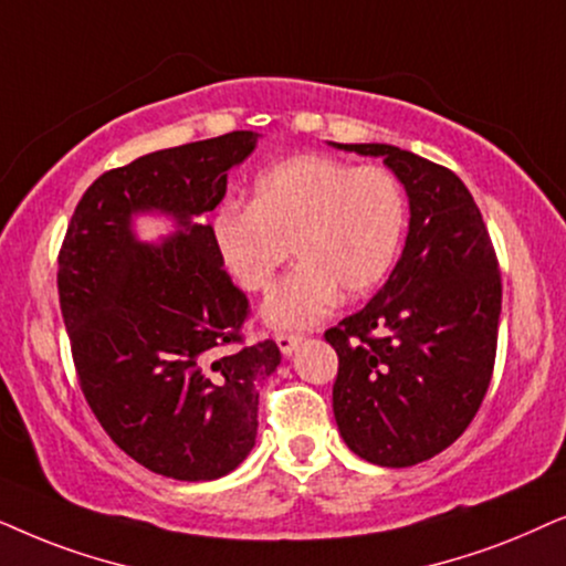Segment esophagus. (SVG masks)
Segmentation results:
<instances>
[{"label":"esophagus","instance_id":"1","mask_svg":"<svg viewBox=\"0 0 566 566\" xmlns=\"http://www.w3.org/2000/svg\"><path fill=\"white\" fill-rule=\"evenodd\" d=\"M303 342V334H287V331H282V334H276V344L279 349H282L284 354H292L295 352V346Z\"/></svg>","mask_w":566,"mask_h":566}]
</instances>
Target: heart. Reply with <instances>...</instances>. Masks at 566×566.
<instances>
[{
    "instance_id": "1",
    "label": "heart",
    "mask_w": 566,
    "mask_h": 566,
    "mask_svg": "<svg viewBox=\"0 0 566 566\" xmlns=\"http://www.w3.org/2000/svg\"><path fill=\"white\" fill-rule=\"evenodd\" d=\"M406 232V193L394 172L326 155H295L253 184L251 207L228 205L214 240L232 279L251 295L274 287L292 248L300 266L263 305L274 328H307L342 292L365 297L390 274Z\"/></svg>"
}]
</instances>
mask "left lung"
I'll list each match as a JSON object with an SVG mask.
<instances>
[{
	"instance_id": "obj_1",
	"label": "left lung",
	"mask_w": 566,
	"mask_h": 566,
	"mask_svg": "<svg viewBox=\"0 0 566 566\" xmlns=\"http://www.w3.org/2000/svg\"><path fill=\"white\" fill-rule=\"evenodd\" d=\"M334 147L382 157L409 193V235L388 282L323 334L338 354L334 417L344 442L365 461L406 469L453 446L484 401L500 263L476 201L446 165L390 145Z\"/></svg>"
}]
</instances>
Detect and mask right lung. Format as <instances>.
<instances>
[{
  "label": "right lung",
  "instance_id": "right-lung-1",
  "mask_svg": "<svg viewBox=\"0 0 566 566\" xmlns=\"http://www.w3.org/2000/svg\"><path fill=\"white\" fill-rule=\"evenodd\" d=\"M253 132L191 142L103 172L82 193L59 248V305L85 401L126 455L160 476L212 481L243 463L259 432V388L274 338L245 344V292L222 266L220 205ZM160 208L181 232L149 249L134 211Z\"/></svg>",
  "mask_w": 566,
  "mask_h": 566
}]
</instances>
